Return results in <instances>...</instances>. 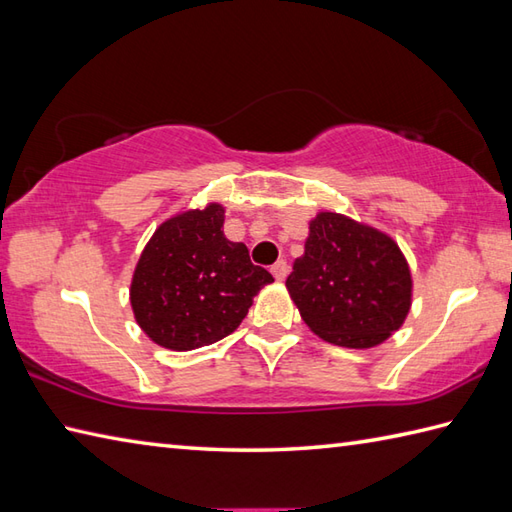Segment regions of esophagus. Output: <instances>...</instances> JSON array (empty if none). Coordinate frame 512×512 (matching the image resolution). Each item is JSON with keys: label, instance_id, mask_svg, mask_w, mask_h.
<instances>
[{"label": "esophagus", "instance_id": "34e87169", "mask_svg": "<svg viewBox=\"0 0 512 512\" xmlns=\"http://www.w3.org/2000/svg\"><path fill=\"white\" fill-rule=\"evenodd\" d=\"M270 273L275 275L277 281H284L288 277V264L284 262V259H279V262L273 264V268H270Z\"/></svg>", "mask_w": 512, "mask_h": 512}]
</instances>
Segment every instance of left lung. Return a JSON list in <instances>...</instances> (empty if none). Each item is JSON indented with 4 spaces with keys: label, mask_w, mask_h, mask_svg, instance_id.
<instances>
[{
    "label": "left lung",
    "mask_w": 512,
    "mask_h": 512,
    "mask_svg": "<svg viewBox=\"0 0 512 512\" xmlns=\"http://www.w3.org/2000/svg\"><path fill=\"white\" fill-rule=\"evenodd\" d=\"M286 288L319 339L350 350L385 343L413 299L411 268L396 239L334 211L310 220Z\"/></svg>",
    "instance_id": "8db88e82"
}]
</instances>
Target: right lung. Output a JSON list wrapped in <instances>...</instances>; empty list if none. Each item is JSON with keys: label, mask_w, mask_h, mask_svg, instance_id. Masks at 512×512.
<instances>
[{"label": "right lung", "mask_w": 512, "mask_h": 512, "mask_svg": "<svg viewBox=\"0 0 512 512\" xmlns=\"http://www.w3.org/2000/svg\"><path fill=\"white\" fill-rule=\"evenodd\" d=\"M273 281L242 242L226 239L224 206L209 202L156 228L134 268L129 303L151 341L189 352L235 332Z\"/></svg>", "instance_id": "obj_1"}]
</instances>
